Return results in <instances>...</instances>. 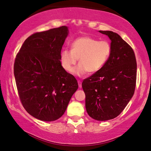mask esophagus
Wrapping results in <instances>:
<instances>
[{
	"instance_id": "1",
	"label": "esophagus",
	"mask_w": 151,
	"mask_h": 151,
	"mask_svg": "<svg viewBox=\"0 0 151 151\" xmlns=\"http://www.w3.org/2000/svg\"><path fill=\"white\" fill-rule=\"evenodd\" d=\"M78 87H79V88L82 87V83H81V81L80 80H78Z\"/></svg>"
}]
</instances>
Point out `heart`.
I'll return each mask as SVG.
<instances>
[{
	"label": "heart",
	"instance_id": "heart-1",
	"mask_svg": "<svg viewBox=\"0 0 151 151\" xmlns=\"http://www.w3.org/2000/svg\"><path fill=\"white\" fill-rule=\"evenodd\" d=\"M111 45L108 41H99L90 36L76 38L71 43V50L61 52L60 62L68 73L73 72V66L80 58V64L73 73L83 76L88 72L96 73L106 66L111 54Z\"/></svg>",
	"mask_w": 151,
	"mask_h": 151
}]
</instances>
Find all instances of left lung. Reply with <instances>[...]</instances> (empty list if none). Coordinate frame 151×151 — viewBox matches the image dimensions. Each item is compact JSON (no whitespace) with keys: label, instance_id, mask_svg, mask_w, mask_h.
Segmentation results:
<instances>
[{"label":"left lung","instance_id":"left-lung-1","mask_svg":"<svg viewBox=\"0 0 151 151\" xmlns=\"http://www.w3.org/2000/svg\"><path fill=\"white\" fill-rule=\"evenodd\" d=\"M99 32L111 40V56L101 70L83 80L82 87L88 116L106 121L119 116L132 97L137 64L133 49L118 33Z\"/></svg>","mask_w":151,"mask_h":151}]
</instances>
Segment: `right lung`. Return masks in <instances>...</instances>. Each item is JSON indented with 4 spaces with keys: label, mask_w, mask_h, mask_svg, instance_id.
<instances>
[{
    "label": "right lung",
    "mask_w": 151,
    "mask_h": 151,
    "mask_svg": "<svg viewBox=\"0 0 151 151\" xmlns=\"http://www.w3.org/2000/svg\"><path fill=\"white\" fill-rule=\"evenodd\" d=\"M68 34L66 26L33 33L16 56L14 75L21 102L27 113L40 120L60 118L78 87L75 76L60 63Z\"/></svg>",
    "instance_id": "add662e5"
}]
</instances>
